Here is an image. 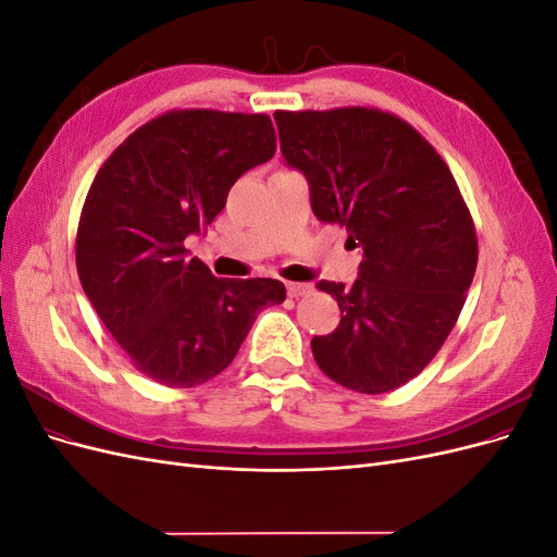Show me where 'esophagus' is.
I'll use <instances>...</instances> for the list:
<instances>
[{"label":"esophagus","instance_id":"1","mask_svg":"<svg viewBox=\"0 0 557 557\" xmlns=\"http://www.w3.org/2000/svg\"><path fill=\"white\" fill-rule=\"evenodd\" d=\"M285 288H288V297H301V295L311 293V285L309 283H288V285H285Z\"/></svg>","mask_w":557,"mask_h":557}]
</instances>
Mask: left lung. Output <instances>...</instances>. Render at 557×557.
<instances>
[{"label":"left lung","instance_id":"8db88e82","mask_svg":"<svg viewBox=\"0 0 557 557\" xmlns=\"http://www.w3.org/2000/svg\"><path fill=\"white\" fill-rule=\"evenodd\" d=\"M281 156L305 174L318 221L339 223L362 262L350 285L318 281L342 320L313 336L318 367L381 395L436 356L476 272L479 246L448 164L393 113L346 107L276 111Z\"/></svg>","mask_w":557,"mask_h":557}]
</instances>
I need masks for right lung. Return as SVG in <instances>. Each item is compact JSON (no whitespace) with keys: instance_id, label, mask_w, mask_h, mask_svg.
<instances>
[{"instance_id":"obj_1","label":"right lung","mask_w":557,"mask_h":557,"mask_svg":"<svg viewBox=\"0 0 557 557\" xmlns=\"http://www.w3.org/2000/svg\"><path fill=\"white\" fill-rule=\"evenodd\" d=\"M264 113L170 111L97 172L76 234V269L97 315L141 374L193 387L237 356L276 278H215L183 242L223 211L242 174L274 158Z\"/></svg>"}]
</instances>
